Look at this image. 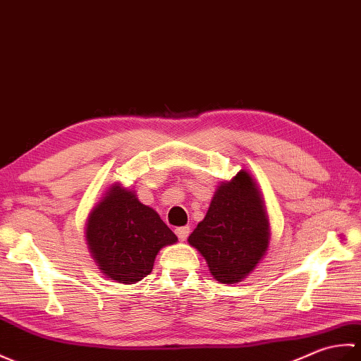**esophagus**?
Returning <instances> with one entry per match:
<instances>
[{"instance_id":"esophagus-1","label":"esophagus","mask_w":361,"mask_h":361,"mask_svg":"<svg viewBox=\"0 0 361 361\" xmlns=\"http://www.w3.org/2000/svg\"><path fill=\"white\" fill-rule=\"evenodd\" d=\"M174 231H176V235H178L180 241H187V238L190 235V227H179V228H176Z\"/></svg>"}]
</instances>
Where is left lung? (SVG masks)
Wrapping results in <instances>:
<instances>
[{"instance_id": "obj_1", "label": "left lung", "mask_w": 361, "mask_h": 361, "mask_svg": "<svg viewBox=\"0 0 361 361\" xmlns=\"http://www.w3.org/2000/svg\"><path fill=\"white\" fill-rule=\"evenodd\" d=\"M269 239V218L259 188L241 170L214 191L204 221L188 243L204 256L214 279L236 284L262 259Z\"/></svg>"}]
</instances>
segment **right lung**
I'll use <instances>...</instances> for the list:
<instances>
[{
	"instance_id": "right-lung-1",
	"label": "right lung",
	"mask_w": 361,
	"mask_h": 361,
	"mask_svg": "<svg viewBox=\"0 0 361 361\" xmlns=\"http://www.w3.org/2000/svg\"><path fill=\"white\" fill-rule=\"evenodd\" d=\"M86 243L103 275L134 284L151 274L160 248L178 236L134 191L114 183L90 213Z\"/></svg>"
}]
</instances>
